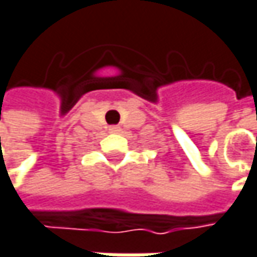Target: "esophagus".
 <instances>
[{"instance_id":"1","label":"esophagus","mask_w":257,"mask_h":257,"mask_svg":"<svg viewBox=\"0 0 257 257\" xmlns=\"http://www.w3.org/2000/svg\"><path fill=\"white\" fill-rule=\"evenodd\" d=\"M109 132H112V134H119V132H120V128H119V126H116V125H113V126H110V128H109Z\"/></svg>"}]
</instances>
